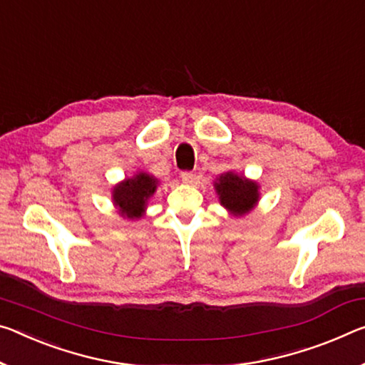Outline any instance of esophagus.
Masks as SVG:
<instances>
[{"mask_svg":"<svg viewBox=\"0 0 365 365\" xmlns=\"http://www.w3.org/2000/svg\"><path fill=\"white\" fill-rule=\"evenodd\" d=\"M195 173L193 172H182V182L183 183H193Z\"/></svg>","mask_w":365,"mask_h":365,"instance_id":"34e87169","label":"esophagus"}]
</instances>
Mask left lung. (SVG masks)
I'll return each instance as SVG.
<instances>
[{
	"instance_id": "left-lung-1",
	"label": "left lung",
	"mask_w": 365,
	"mask_h": 365,
	"mask_svg": "<svg viewBox=\"0 0 365 365\" xmlns=\"http://www.w3.org/2000/svg\"><path fill=\"white\" fill-rule=\"evenodd\" d=\"M214 188L221 205L234 216H244L250 212L259 200L258 183L235 172H225L219 175L214 182Z\"/></svg>"
}]
</instances>
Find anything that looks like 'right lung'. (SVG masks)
Returning <instances> with one entry per match:
<instances>
[{"mask_svg":"<svg viewBox=\"0 0 365 365\" xmlns=\"http://www.w3.org/2000/svg\"><path fill=\"white\" fill-rule=\"evenodd\" d=\"M159 180L148 172H138L130 178L115 185L112 192L113 205L123 217L140 219L146 211L148 201L155 193Z\"/></svg>","mask_w":365,"mask_h":365,"instance_id":"obj_1","label":"right lung"}]
</instances>
